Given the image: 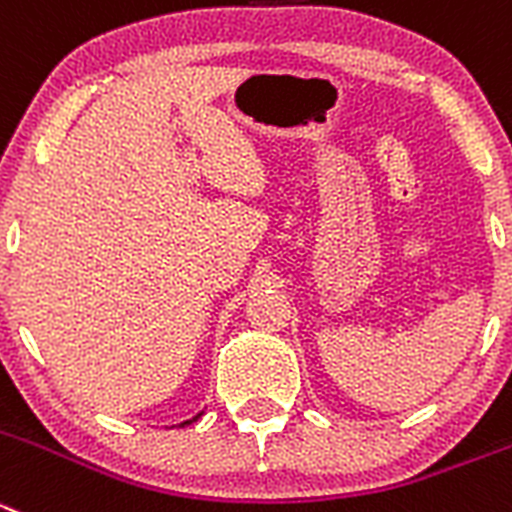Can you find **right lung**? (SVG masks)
Segmentation results:
<instances>
[{
  "label": "right lung",
  "instance_id": "obj_1",
  "mask_svg": "<svg viewBox=\"0 0 512 512\" xmlns=\"http://www.w3.org/2000/svg\"><path fill=\"white\" fill-rule=\"evenodd\" d=\"M202 414H204V412H199V414H197V417H191V419H186V422H181V424H179V427H186V424H194V422H197V419H199V417H202Z\"/></svg>",
  "mask_w": 512,
  "mask_h": 512
}]
</instances>
